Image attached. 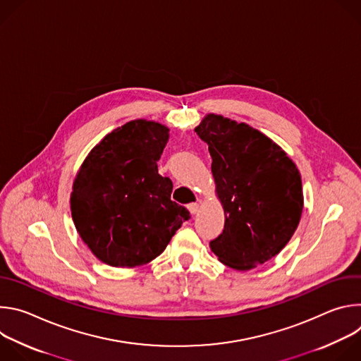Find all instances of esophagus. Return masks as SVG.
<instances>
[{
    "mask_svg": "<svg viewBox=\"0 0 361 361\" xmlns=\"http://www.w3.org/2000/svg\"><path fill=\"white\" fill-rule=\"evenodd\" d=\"M187 209L191 214H197L198 213V209H200V204L198 202H191L187 205Z\"/></svg>",
    "mask_w": 361,
    "mask_h": 361,
    "instance_id": "obj_1",
    "label": "esophagus"
}]
</instances>
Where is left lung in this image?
<instances>
[{
	"mask_svg": "<svg viewBox=\"0 0 361 361\" xmlns=\"http://www.w3.org/2000/svg\"><path fill=\"white\" fill-rule=\"evenodd\" d=\"M195 133L209 144L226 216L212 251L235 270L264 264L286 247L300 223L304 198L298 169L280 145L245 123L207 114Z\"/></svg>",
	"mask_w": 361,
	"mask_h": 361,
	"instance_id": "8db88e82",
	"label": "left lung"
}]
</instances>
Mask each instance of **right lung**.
Instances as JSON below:
<instances>
[{"mask_svg": "<svg viewBox=\"0 0 361 361\" xmlns=\"http://www.w3.org/2000/svg\"><path fill=\"white\" fill-rule=\"evenodd\" d=\"M169 131L156 121H128L102 138L82 161L73 183L71 216L99 262L111 267L144 266L191 217L171 201V180L159 174Z\"/></svg>", "mask_w": 361, "mask_h": 361, "instance_id": "1", "label": "right lung"}]
</instances>
